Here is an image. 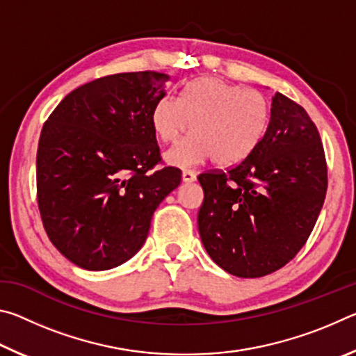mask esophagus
<instances>
[{"label": "esophagus", "mask_w": 356, "mask_h": 356, "mask_svg": "<svg viewBox=\"0 0 356 356\" xmlns=\"http://www.w3.org/2000/svg\"><path fill=\"white\" fill-rule=\"evenodd\" d=\"M182 180H184V184H193L196 180V172L190 171V170H185L182 172Z\"/></svg>", "instance_id": "esophagus-1"}]
</instances>
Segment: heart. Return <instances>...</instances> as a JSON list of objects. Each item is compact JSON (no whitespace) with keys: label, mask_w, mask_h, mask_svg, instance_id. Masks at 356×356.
I'll return each mask as SVG.
<instances>
[{"label":"heart","mask_w":356,"mask_h":356,"mask_svg":"<svg viewBox=\"0 0 356 356\" xmlns=\"http://www.w3.org/2000/svg\"><path fill=\"white\" fill-rule=\"evenodd\" d=\"M152 127L163 143H176L165 154L166 163L190 168L212 159L216 165H236L262 140L268 104L252 89H242L216 76H202L184 88L180 100L166 94L152 110Z\"/></svg>","instance_id":"heart-1"}]
</instances>
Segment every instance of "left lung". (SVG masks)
<instances>
[{
	"label": "left lung",
	"instance_id": "8db88e82",
	"mask_svg": "<svg viewBox=\"0 0 356 356\" xmlns=\"http://www.w3.org/2000/svg\"><path fill=\"white\" fill-rule=\"evenodd\" d=\"M197 180L204 190L197 227L212 261L238 278L273 273L303 248L327 195L317 127L276 92L256 149L231 170Z\"/></svg>",
	"mask_w": 356,
	"mask_h": 356
}]
</instances>
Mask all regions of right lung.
<instances>
[{
    "mask_svg": "<svg viewBox=\"0 0 356 356\" xmlns=\"http://www.w3.org/2000/svg\"><path fill=\"white\" fill-rule=\"evenodd\" d=\"M170 75L127 72L76 88L42 129L38 202L48 238L84 270L127 262L147 238L159 204L182 172L154 171L160 149L152 127Z\"/></svg>",
    "mask_w": 356,
    "mask_h": 356,
    "instance_id": "add662e5",
    "label": "right lung"
}]
</instances>
